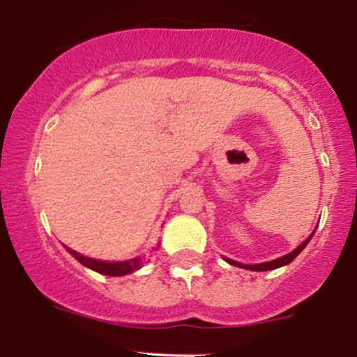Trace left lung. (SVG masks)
<instances>
[{"mask_svg":"<svg viewBox=\"0 0 357 357\" xmlns=\"http://www.w3.org/2000/svg\"><path fill=\"white\" fill-rule=\"evenodd\" d=\"M312 236H314V233L309 236V238H307V240L304 241V243L298 245V247H297L296 250H294V252L287 253V255L280 257V258H275V260H272V261H264V264H255V265H243V264H238V261H235V260H230V258H225V260H227L230 265H235V267L253 270V272H267V270H275V268H278V267H284V265H289L290 261H292L294 258H296V257L298 255V253H301L302 250H304V248L307 247V243H309Z\"/></svg>","mask_w":357,"mask_h":357,"instance_id":"8db88e82","label":"left lung"}]
</instances>
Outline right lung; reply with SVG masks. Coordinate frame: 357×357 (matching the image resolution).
Masks as SVG:
<instances>
[{"instance_id":"obj_1","label":"right lung","mask_w":357,"mask_h":357,"mask_svg":"<svg viewBox=\"0 0 357 357\" xmlns=\"http://www.w3.org/2000/svg\"><path fill=\"white\" fill-rule=\"evenodd\" d=\"M65 248H67L68 253H70L75 260H79L82 265H85V267H89L90 270H93V272L102 273V275L121 277V275H127V273L136 272V270L142 267L141 257L130 258V260H126V261H102V260H96V258L80 255V253H77L75 250L68 247Z\"/></svg>"}]
</instances>
